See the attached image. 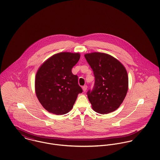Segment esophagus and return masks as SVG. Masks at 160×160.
Listing matches in <instances>:
<instances>
[{
    "mask_svg": "<svg viewBox=\"0 0 160 160\" xmlns=\"http://www.w3.org/2000/svg\"><path fill=\"white\" fill-rule=\"evenodd\" d=\"M82 90H83V91H86V90H87V89H88V86H86V85H85V86H82Z\"/></svg>",
    "mask_w": 160,
    "mask_h": 160,
    "instance_id": "34e87169",
    "label": "esophagus"
}]
</instances>
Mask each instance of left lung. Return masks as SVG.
I'll return each mask as SVG.
<instances>
[{"label":"left lung","mask_w":160,"mask_h":160,"mask_svg":"<svg viewBox=\"0 0 160 160\" xmlns=\"http://www.w3.org/2000/svg\"><path fill=\"white\" fill-rule=\"evenodd\" d=\"M84 57L95 76V86L88 97L92 109L100 114L116 110L126 96L129 81L124 65L113 56L100 52L86 53Z\"/></svg>","instance_id":"obj_1"}]
</instances>
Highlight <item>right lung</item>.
Masks as SVG:
<instances>
[{"label": "right lung", "instance_id": "add662e5", "mask_svg": "<svg viewBox=\"0 0 160 160\" xmlns=\"http://www.w3.org/2000/svg\"><path fill=\"white\" fill-rule=\"evenodd\" d=\"M79 53L60 52L49 57L39 67L35 78L36 96L47 112L57 115L68 113L82 90L72 68Z\"/></svg>", "mask_w": 160, "mask_h": 160}]
</instances>
